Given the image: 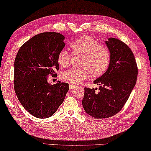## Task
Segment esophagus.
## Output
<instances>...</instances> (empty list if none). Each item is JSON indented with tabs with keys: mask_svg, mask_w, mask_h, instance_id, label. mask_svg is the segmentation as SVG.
Instances as JSON below:
<instances>
[{
	"mask_svg": "<svg viewBox=\"0 0 151 151\" xmlns=\"http://www.w3.org/2000/svg\"><path fill=\"white\" fill-rule=\"evenodd\" d=\"M69 88H70V90H73V88H75V85H69Z\"/></svg>",
	"mask_w": 151,
	"mask_h": 151,
	"instance_id": "esophagus-1",
	"label": "esophagus"
}]
</instances>
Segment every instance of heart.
Returning <instances> with one entry per match:
<instances>
[{"label": "heart", "instance_id": "obj_1", "mask_svg": "<svg viewBox=\"0 0 151 151\" xmlns=\"http://www.w3.org/2000/svg\"><path fill=\"white\" fill-rule=\"evenodd\" d=\"M70 47L74 54L83 56L81 68H71L61 74V79L71 85L80 84L91 75L99 76L104 74L110 63L109 51L103 47L99 42L89 37H81L72 42ZM70 55L66 49L59 52L57 61L63 68L68 66Z\"/></svg>", "mask_w": 151, "mask_h": 151}]
</instances>
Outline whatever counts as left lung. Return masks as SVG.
<instances>
[{"instance_id": "obj_1", "label": "left lung", "mask_w": 151, "mask_h": 151, "mask_svg": "<svg viewBox=\"0 0 151 151\" xmlns=\"http://www.w3.org/2000/svg\"><path fill=\"white\" fill-rule=\"evenodd\" d=\"M105 44L111 59L107 70L93 81L97 88H85L82 104L86 113L96 119L113 116L122 109L134 87L138 68L134 56L127 45L109 37Z\"/></svg>"}]
</instances>
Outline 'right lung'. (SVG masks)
I'll list each match as a JSON object with an SVG mask.
<instances>
[{
    "label": "right lung",
    "instance_id": "right-lung-1",
    "mask_svg": "<svg viewBox=\"0 0 151 151\" xmlns=\"http://www.w3.org/2000/svg\"><path fill=\"white\" fill-rule=\"evenodd\" d=\"M64 36L56 32L40 33L26 42L14 63V88L19 101L35 118L52 116L63 104L69 89L67 83L50 85L49 75H56L57 57L65 46Z\"/></svg>",
    "mask_w": 151,
    "mask_h": 151
}]
</instances>
